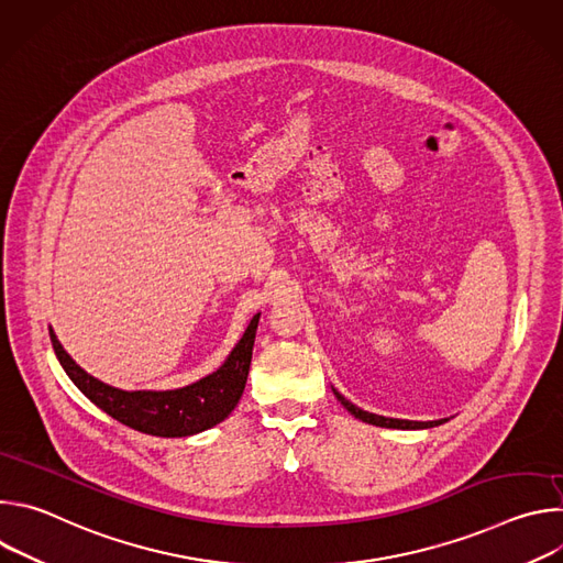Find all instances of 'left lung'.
I'll use <instances>...</instances> for the list:
<instances>
[{
    "label": "left lung",
    "mask_w": 563,
    "mask_h": 563,
    "mask_svg": "<svg viewBox=\"0 0 563 563\" xmlns=\"http://www.w3.org/2000/svg\"><path fill=\"white\" fill-rule=\"evenodd\" d=\"M334 394H336V398L341 400V406H343L347 412H352L356 419H361V421H365V423H372V426H378V428H394V430H426V428H434V426L445 423V419H441V421H406V419H387V417H378V415H372V412H365V410L356 408L354 404H350V400H347L343 394H339L336 389H334Z\"/></svg>",
    "instance_id": "1"
}]
</instances>
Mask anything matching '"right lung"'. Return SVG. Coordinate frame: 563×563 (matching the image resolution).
Masks as SVG:
<instances>
[{
    "label": "right lung",
    "instance_id": "right-lung-1",
    "mask_svg": "<svg viewBox=\"0 0 563 563\" xmlns=\"http://www.w3.org/2000/svg\"><path fill=\"white\" fill-rule=\"evenodd\" d=\"M256 313L227 361L209 376L178 389H118L87 374L48 330L55 356L68 378L115 421L153 437H191L224 421L243 396L258 328Z\"/></svg>",
    "mask_w": 563,
    "mask_h": 563
}]
</instances>
